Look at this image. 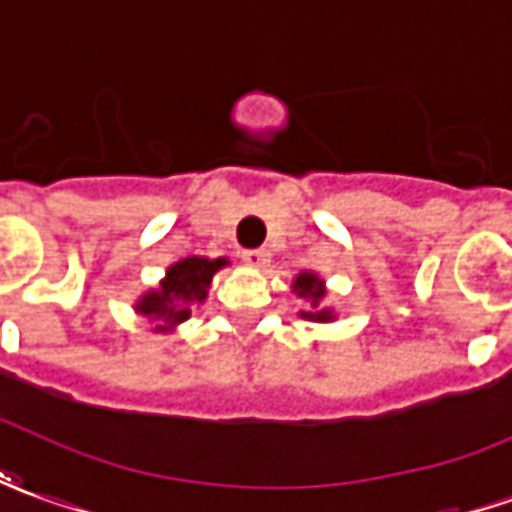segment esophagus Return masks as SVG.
Listing matches in <instances>:
<instances>
[{
  "mask_svg": "<svg viewBox=\"0 0 512 512\" xmlns=\"http://www.w3.org/2000/svg\"><path fill=\"white\" fill-rule=\"evenodd\" d=\"M241 257L249 269H263V266H269V252H266V249H246Z\"/></svg>",
  "mask_w": 512,
  "mask_h": 512,
  "instance_id": "obj_1",
  "label": "esophagus"
}]
</instances>
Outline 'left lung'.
<instances>
[{"label": "left lung", "instance_id": "1", "mask_svg": "<svg viewBox=\"0 0 512 512\" xmlns=\"http://www.w3.org/2000/svg\"><path fill=\"white\" fill-rule=\"evenodd\" d=\"M291 291L300 300L311 305V311H300L302 319H308V322H336V311L322 305L325 294H328V285H325V280L319 274H314V271H300L294 277V283H291Z\"/></svg>", "mask_w": 512, "mask_h": 512}]
</instances>
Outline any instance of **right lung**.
<instances>
[{"mask_svg": "<svg viewBox=\"0 0 512 512\" xmlns=\"http://www.w3.org/2000/svg\"><path fill=\"white\" fill-rule=\"evenodd\" d=\"M229 257H184L165 271L156 288H148L137 302V311L154 333H173L190 319V311L204 305L212 277L227 269Z\"/></svg>", "mask_w": 512, "mask_h": 512, "instance_id": "right-lung-1", "label": "right lung"}]
</instances>
